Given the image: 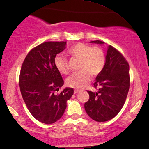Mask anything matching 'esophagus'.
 I'll list each match as a JSON object with an SVG mask.
<instances>
[{"instance_id": "34e87169", "label": "esophagus", "mask_w": 149, "mask_h": 149, "mask_svg": "<svg viewBox=\"0 0 149 149\" xmlns=\"http://www.w3.org/2000/svg\"><path fill=\"white\" fill-rule=\"evenodd\" d=\"M79 89H74V94H75V93H77L79 92Z\"/></svg>"}]
</instances>
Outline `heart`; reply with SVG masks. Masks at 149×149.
<instances>
[{"mask_svg":"<svg viewBox=\"0 0 149 149\" xmlns=\"http://www.w3.org/2000/svg\"><path fill=\"white\" fill-rule=\"evenodd\" d=\"M68 54L73 58L80 60L79 72L72 74L66 79L68 86L75 89H82L86 86L91 79V74L95 76L100 74L105 65V56L102 49L91 47L82 42L70 47ZM57 70L62 74L68 73V60L64 56L58 55L54 60Z\"/></svg>","mask_w":149,"mask_h":149,"instance_id":"heart-1","label":"heart"}]
</instances>
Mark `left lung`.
I'll return each instance as SVG.
<instances>
[{"mask_svg": "<svg viewBox=\"0 0 149 149\" xmlns=\"http://www.w3.org/2000/svg\"><path fill=\"white\" fill-rule=\"evenodd\" d=\"M91 43L104 45L100 40ZM130 66L124 57L111 45L108 47L105 65L97 75L94 87L98 91H87L89 99L85 103L89 117L98 122L109 121L121 111L130 88Z\"/></svg>", "mask_w": 149, "mask_h": 149, "instance_id": "8db88e82", "label": "left lung"}]
</instances>
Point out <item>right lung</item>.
Wrapping results in <instances>:
<instances>
[{
  "label": "right lung",
  "mask_w": 149,
  "mask_h": 149,
  "mask_svg": "<svg viewBox=\"0 0 149 149\" xmlns=\"http://www.w3.org/2000/svg\"><path fill=\"white\" fill-rule=\"evenodd\" d=\"M66 42H45L30 51L22 64L19 87L24 102L32 115L45 124L54 123L62 117L67 101L74 93L64 85L62 75L55 66L56 55L66 47Z\"/></svg>",
  "instance_id": "1"
}]
</instances>
